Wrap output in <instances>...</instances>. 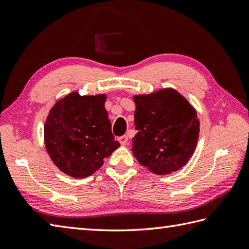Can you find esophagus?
<instances>
[{
    "label": "esophagus",
    "mask_w": 249,
    "mask_h": 249,
    "mask_svg": "<svg viewBox=\"0 0 249 249\" xmlns=\"http://www.w3.org/2000/svg\"><path fill=\"white\" fill-rule=\"evenodd\" d=\"M119 141H120V143H121L122 145L127 144V142H128V137L126 136V135L121 136V137H119Z\"/></svg>",
    "instance_id": "34e87169"
}]
</instances>
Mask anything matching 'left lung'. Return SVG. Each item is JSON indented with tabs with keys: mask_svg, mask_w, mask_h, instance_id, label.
<instances>
[{
	"mask_svg": "<svg viewBox=\"0 0 249 249\" xmlns=\"http://www.w3.org/2000/svg\"><path fill=\"white\" fill-rule=\"evenodd\" d=\"M133 154L157 174L186 165L199 138V120L186 98L173 89L136 95Z\"/></svg>",
	"mask_w": 249,
	"mask_h": 249,
	"instance_id": "left-lung-1",
	"label": "left lung"
}]
</instances>
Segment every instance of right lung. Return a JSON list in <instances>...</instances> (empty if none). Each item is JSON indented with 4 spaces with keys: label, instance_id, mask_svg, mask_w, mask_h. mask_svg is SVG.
<instances>
[{
    "label": "right lung",
    "instance_id": "right-lung-1",
    "mask_svg": "<svg viewBox=\"0 0 249 249\" xmlns=\"http://www.w3.org/2000/svg\"><path fill=\"white\" fill-rule=\"evenodd\" d=\"M106 99L105 94L80 96L72 92L50 110L44 127L46 149L67 176H91L120 146L111 131Z\"/></svg>",
    "mask_w": 249,
    "mask_h": 249
}]
</instances>
